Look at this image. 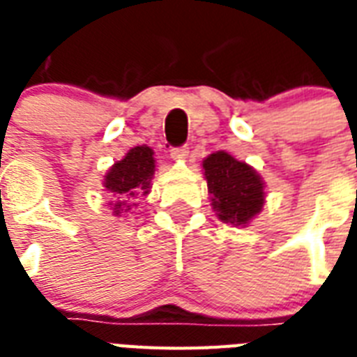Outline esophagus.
<instances>
[{
	"mask_svg": "<svg viewBox=\"0 0 357 357\" xmlns=\"http://www.w3.org/2000/svg\"><path fill=\"white\" fill-rule=\"evenodd\" d=\"M170 155H172V159H176V161H185V159L189 157V148H187V146L174 148V150L170 151Z\"/></svg>",
	"mask_w": 357,
	"mask_h": 357,
	"instance_id": "1",
	"label": "esophagus"
}]
</instances>
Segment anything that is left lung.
Returning a JSON list of instances; mask_svg holds the SVG:
<instances>
[{
	"instance_id": "1",
	"label": "left lung",
	"mask_w": 357,
	"mask_h": 357,
	"mask_svg": "<svg viewBox=\"0 0 357 357\" xmlns=\"http://www.w3.org/2000/svg\"><path fill=\"white\" fill-rule=\"evenodd\" d=\"M213 211L224 224L246 228L265 206V181L248 162L228 151H215L202 161Z\"/></svg>"
}]
</instances>
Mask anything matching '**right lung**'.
Listing matches in <instances>:
<instances>
[{
    "instance_id": "obj_1",
    "label": "right lung",
    "mask_w": 357,
    "mask_h": 357,
    "mask_svg": "<svg viewBox=\"0 0 357 357\" xmlns=\"http://www.w3.org/2000/svg\"><path fill=\"white\" fill-rule=\"evenodd\" d=\"M155 174V157L150 146H135L109 168L103 176V190L109 195V207L114 217L128 215L135 200L148 196Z\"/></svg>"
}]
</instances>
